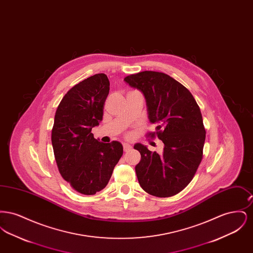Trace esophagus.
Here are the masks:
<instances>
[{
	"label": "esophagus",
	"mask_w": 253,
	"mask_h": 253,
	"mask_svg": "<svg viewBox=\"0 0 253 253\" xmlns=\"http://www.w3.org/2000/svg\"><path fill=\"white\" fill-rule=\"evenodd\" d=\"M131 148H132V146L129 144V143H123V149H124V151H125V152L129 151Z\"/></svg>",
	"instance_id": "34e87169"
}]
</instances>
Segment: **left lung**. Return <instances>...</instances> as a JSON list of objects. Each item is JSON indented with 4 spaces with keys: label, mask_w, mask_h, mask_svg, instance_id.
<instances>
[{
    "label": "left lung",
    "mask_w": 253,
    "mask_h": 253,
    "mask_svg": "<svg viewBox=\"0 0 253 253\" xmlns=\"http://www.w3.org/2000/svg\"><path fill=\"white\" fill-rule=\"evenodd\" d=\"M125 83L143 93L151 123L149 132L164 143L162 154L136 143L141 159L135 172L141 188L157 197H169L188 186L201 163L206 138L201 111L192 93L167 74L143 71Z\"/></svg>",
    "instance_id": "1"
}]
</instances>
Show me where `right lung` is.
<instances>
[{
	"instance_id": "right-lung-1",
	"label": "right lung",
	"mask_w": 253,
	"mask_h": 253,
	"mask_svg": "<svg viewBox=\"0 0 253 253\" xmlns=\"http://www.w3.org/2000/svg\"><path fill=\"white\" fill-rule=\"evenodd\" d=\"M109 90L105 74L91 76L65 94L55 115L51 140L60 173L85 195L106 187L123 155L121 142L102 143L91 132L102 121Z\"/></svg>"
}]
</instances>
